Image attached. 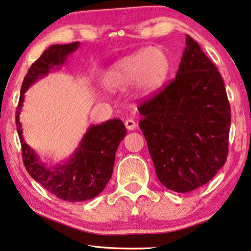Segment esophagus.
Segmentation results:
<instances>
[{
    "instance_id": "esophagus-1",
    "label": "esophagus",
    "mask_w": 251,
    "mask_h": 251,
    "mask_svg": "<svg viewBox=\"0 0 251 251\" xmlns=\"http://www.w3.org/2000/svg\"><path fill=\"white\" fill-rule=\"evenodd\" d=\"M126 128L129 130V131H132V130H134L137 128V123H136V121H134V120H132V119H128L126 121Z\"/></svg>"
}]
</instances>
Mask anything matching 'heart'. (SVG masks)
Segmentation results:
<instances>
[{
  "mask_svg": "<svg viewBox=\"0 0 251 251\" xmlns=\"http://www.w3.org/2000/svg\"><path fill=\"white\" fill-rule=\"evenodd\" d=\"M171 70L170 59L158 47L139 50L119 60L105 71L103 83L107 89L125 90L134 83L143 96L157 93L164 86Z\"/></svg>",
  "mask_w": 251,
  "mask_h": 251,
  "instance_id": "heart-1",
  "label": "heart"
}]
</instances>
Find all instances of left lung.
<instances>
[{
    "mask_svg": "<svg viewBox=\"0 0 251 251\" xmlns=\"http://www.w3.org/2000/svg\"><path fill=\"white\" fill-rule=\"evenodd\" d=\"M138 110L156 176L170 190L204 186L226 162L231 108L223 78L189 35L176 79Z\"/></svg>",
    "mask_w": 251,
    "mask_h": 251,
    "instance_id": "obj_1",
    "label": "left lung"
}]
</instances>
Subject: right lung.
<instances>
[{
	"instance_id": "add662e5",
	"label": "right lung",
	"mask_w": 251,
	"mask_h": 251,
	"mask_svg": "<svg viewBox=\"0 0 251 251\" xmlns=\"http://www.w3.org/2000/svg\"><path fill=\"white\" fill-rule=\"evenodd\" d=\"M80 43L52 45L31 64L21 86L17 107L16 125L19 134L23 159L29 176L63 201H85L100 195L106 187L113 172L115 152L126 137V129L120 119L108 120L97 126H90L69 159L61 164L47 166L35 151L27 145L23 136L20 113L24 106L25 93L38 79L45 77L53 69H59L68 56L78 49Z\"/></svg>"
}]
</instances>
